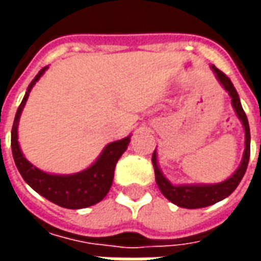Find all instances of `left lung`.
<instances>
[{
    "instance_id": "1",
    "label": "left lung",
    "mask_w": 261,
    "mask_h": 261,
    "mask_svg": "<svg viewBox=\"0 0 261 261\" xmlns=\"http://www.w3.org/2000/svg\"><path fill=\"white\" fill-rule=\"evenodd\" d=\"M211 68L215 72V76L219 81V84L232 97V106L235 109L236 116L239 117L242 124H243V128H245V152H243L241 165L236 169L235 173L230 176L229 179L221 181V183H215V185H173L165 177L164 173L159 169L158 161H156V151H153L152 165L153 170H155L156 185H158L161 193L169 201L176 204L177 207L202 208L213 205L215 202L226 198L229 194L235 192L238 185L241 183L242 177L245 176V172L247 169L249 158H250V128H249L246 113L243 112V108H242L239 95L233 88V84L230 82L229 78L222 71H219L215 65H211Z\"/></svg>"
}]
</instances>
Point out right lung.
<instances>
[{
	"label": "right lung",
	"mask_w": 261,
	"mask_h": 261,
	"mask_svg": "<svg viewBox=\"0 0 261 261\" xmlns=\"http://www.w3.org/2000/svg\"><path fill=\"white\" fill-rule=\"evenodd\" d=\"M46 69L47 67L40 69L39 74L35 76V80L31 82V85L28 86V91L15 114L12 133H11V147H12L15 165L19 170L20 176L23 177V180L35 192L47 198L48 201L69 210L91 207L93 204L102 201L110 190L113 183L114 168L120 156L127 149L130 136L119 141L110 142L99 155V158L93 162V165L74 175H50L33 166L20 151L19 142H18V124H19L20 113L25 108L32 88L46 72Z\"/></svg>",
	"instance_id": "add662e5"
}]
</instances>
